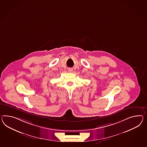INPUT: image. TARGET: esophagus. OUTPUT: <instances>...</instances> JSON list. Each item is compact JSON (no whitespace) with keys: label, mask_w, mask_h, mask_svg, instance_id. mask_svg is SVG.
<instances>
[{"label":"esophagus","mask_w":147,"mask_h":147,"mask_svg":"<svg viewBox=\"0 0 147 147\" xmlns=\"http://www.w3.org/2000/svg\"><path fill=\"white\" fill-rule=\"evenodd\" d=\"M68 71L70 72H72V71H73V69H72V68H68Z\"/></svg>","instance_id":"obj_1"}]
</instances>
